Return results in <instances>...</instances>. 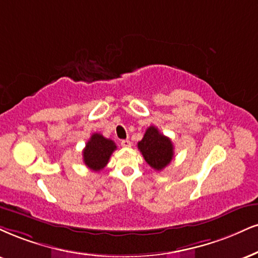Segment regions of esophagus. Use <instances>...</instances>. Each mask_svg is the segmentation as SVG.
Listing matches in <instances>:
<instances>
[{"label":"esophagus","instance_id":"34e87169","mask_svg":"<svg viewBox=\"0 0 258 258\" xmlns=\"http://www.w3.org/2000/svg\"><path fill=\"white\" fill-rule=\"evenodd\" d=\"M120 146H122V147L129 148L132 147V142H130L129 140H122V141H120Z\"/></svg>","mask_w":258,"mask_h":258}]
</instances>
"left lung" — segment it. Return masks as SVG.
I'll use <instances>...</instances> for the list:
<instances>
[{"mask_svg":"<svg viewBox=\"0 0 258 258\" xmlns=\"http://www.w3.org/2000/svg\"><path fill=\"white\" fill-rule=\"evenodd\" d=\"M146 163L157 171H161L173 158V145L171 140L161 134L158 128L151 125L146 130L144 139L138 144Z\"/></svg>","mask_w":258,"mask_h":258,"instance_id":"left-lung-1","label":"left lung"}]
</instances>
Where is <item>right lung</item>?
<instances>
[{"label":"right lung","instance_id":"right-lung-1","mask_svg":"<svg viewBox=\"0 0 258 258\" xmlns=\"http://www.w3.org/2000/svg\"><path fill=\"white\" fill-rule=\"evenodd\" d=\"M116 145L112 140L104 138L101 134L94 133L88 140L86 147L82 152L84 163L92 171H101L109 163V159L113 151H116Z\"/></svg>","mask_w":258,"mask_h":258}]
</instances>
